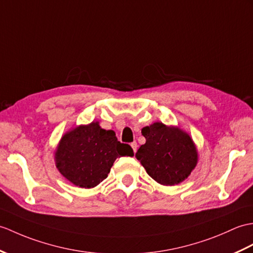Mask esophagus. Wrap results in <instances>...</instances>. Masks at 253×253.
Returning <instances> with one entry per match:
<instances>
[{"instance_id": "34e87169", "label": "esophagus", "mask_w": 253, "mask_h": 253, "mask_svg": "<svg viewBox=\"0 0 253 253\" xmlns=\"http://www.w3.org/2000/svg\"><path fill=\"white\" fill-rule=\"evenodd\" d=\"M130 145H131V148H132V150H133L134 153H136V152H137V148H138V144H137V142H132Z\"/></svg>"}]
</instances>
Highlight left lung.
<instances>
[{"label":"left lung","mask_w":253,"mask_h":253,"mask_svg":"<svg viewBox=\"0 0 253 253\" xmlns=\"http://www.w3.org/2000/svg\"><path fill=\"white\" fill-rule=\"evenodd\" d=\"M141 133L146 141L136 157L152 179L166 186L187 179L198 163L197 148L189 133L162 122L143 127Z\"/></svg>","instance_id":"8db88e82"}]
</instances>
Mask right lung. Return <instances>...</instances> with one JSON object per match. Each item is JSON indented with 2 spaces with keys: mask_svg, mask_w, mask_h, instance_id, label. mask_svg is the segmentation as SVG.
Returning <instances> with one entry per match:
<instances>
[{
  "mask_svg": "<svg viewBox=\"0 0 253 253\" xmlns=\"http://www.w3.org/2000/svg\"><path fill=\"white\" fill-rule=\"evenodd\" d=\"M121 156H133L131 146L121 143L115 132L101 128L99 122H91L63 134L55 150V164L71 183L92 189L108 177Z\"/></svg>",
  "mask_w": 253,
  "mask_h": 253,
  "instance_id": "1",
  "label": "right lung"
}]
</instances>
